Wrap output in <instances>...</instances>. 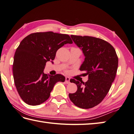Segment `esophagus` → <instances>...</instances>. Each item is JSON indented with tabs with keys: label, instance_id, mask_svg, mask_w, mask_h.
I'll return each mask as SVG.
<instances>
[{
	"label": "esophagus",
	"instance_id": "1",
	"mask_svg": "<svg viewBox=\"0 0 134 134\" xmlns=\"http://www.w3.org/2000/svg\"><path fill=\"white\" fill-rule=\"evenodd\" d=\"M70 78L69 77H66L65 78V83H69L70 82Z\"/></svg>",
	"mask_w": 134,
	"mask_h": 134
}]
</instances>
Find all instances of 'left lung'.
Returning <instances> with one entry per match:
<instances>
[{"label":"left lung","instance_id":"8db88e82","mask_svg":"<svg viewBox=\"0 0 134 134\" xmlns=\"http://www.w3.org/2000/svg\"><path fill=\"white\" fill-rule=\"evenodd\" d=\"M71 37L85 57L80 70L88 76V80L84 82L71 79L77 91L69 93V98L76 106L92 108L103 100L111 88L117 73L118 56L113 46L103 39L72 35Z\"/></svg>","mask_w":134,"mask_h":134}]
</instances>
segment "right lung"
Returning a JSON list of instances; mask_svg holds the SVG:
<instances>
[{
  "label": "right lung",
  "instance_id": "right-lung-1",
  "mask_svg": "<svg viewBox=\"0 0 134 134\" xmlns=\"http://www.w3.org/2000/svg\"><path fill=\"white\" fill-rule=\"evenodd\" d=\"M67 43H72L69 35L52 31L31 34L21 42L14 54L13 73L18 93L25 103L41 104L48 100L56 83L64 82L63 75H49L43 70L46 62L53 60L57 50Z\"/></svg>",
  "mask_w": 134,
  "mask_h": 134
}]
</instances>
